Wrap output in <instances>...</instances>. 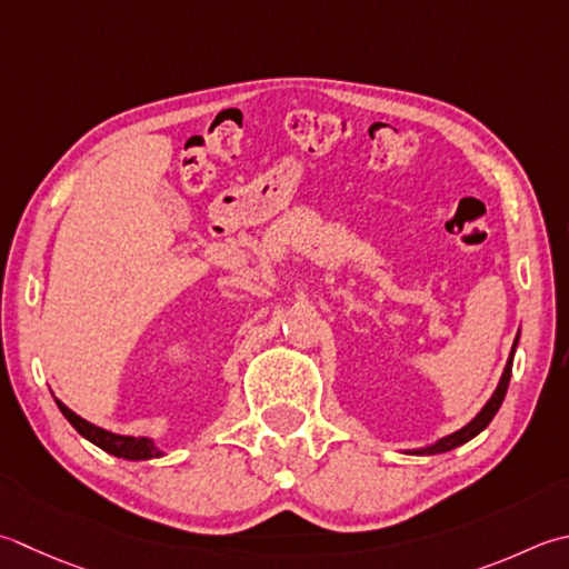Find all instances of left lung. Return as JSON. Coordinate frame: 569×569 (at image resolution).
Returning a JSON list of instances; mask_svg holds the SVG:
<instances>
[{
	"label": "left lung",
	"instance_id": "1",
	"mask_svg": "<svg viewBox=\"0 0 569 569\" xmlns=\"http://www.w3.org/2000/svg\"><path fill=\"white\" fill-rule=\"evenodd\" d=\"M516 348H518V338H516V342H513V350H510V358H508V362H506V370H503V375H500V382H498V387H496V392L491 395V399H488L486 407H483L481 411H478V415L469 421V425H466V427L459 429V431L449 433V437L439 439L437 443H431V447H427V449H417V451H409V453H443V451H451V449H456V447H461V443L471 441V439L478 437V433H481L488 425H491V419L496 417V411L500 409V405H503V397H506V392H508L510 372H513V355H516Z\"/></svg>",
	"mask_w": 569,
	"mask_h": 569
}]
</instances>
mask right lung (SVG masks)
Segmentation results:
<instances>
[{
  "label": "right lung",
  "instance_id": "add662e5",
  "mask_svg": "<svg viewBox=\"0 0 569 569\" xmlns=\"http://www.w3.org/2000/svg\"><path fill=\"white\" fill-rule=\"evenodd\" d=\"M56 405H59L61 415L71 421V427L78 433H81L83 439L96 443V447H100V449L108 451V453L118 456V459L148 461V459H158V456H162V451L154 447L152 439H144V437H120V433L106 431V429L91 425V421L81 419V417L76 415V411H71L63 402H59V399H56Z\"/></svg>",
  "mask_w": 569,
  "mask_h": 569
}]
</instances>
